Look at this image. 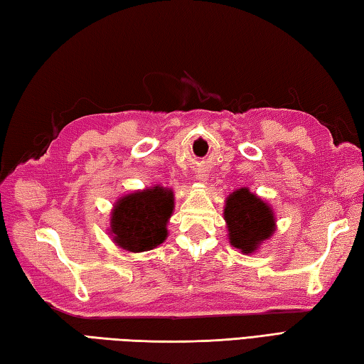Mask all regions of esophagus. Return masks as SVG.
I'll use <instances>...</instances> for the list:
<instances>
[{
    "label": "esophagus",
    "instance_id": "esophagus-1",
    "mask_svg": "<svg viewBox=\"0 0 364 364\" xmlns=\"http://www.w3.org/2000/svg\"><path fill=\"white\" fill-rule=\"evenodd\" d=\"M197 180L198 181H206V176L205 175H197Z\"/></svg>",
    "mask_w": 364,
    "mask_h": 364
}]
</instances>
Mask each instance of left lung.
Segmentation results:
<instances>
[{"instance_id":"obj_1","label":"left lung","mask_w":364,"mask_h":364,"mask_svg":"<svg viewBox=\"0 0 364 364\" xmlns=\"http://www.w3.org/2000/svg\"><path fill=\"white\" fill-rule=\"evenodd\" d=\"M224 219L230 245L246 255L257 252L276 232L272 205L247 188H240L229 194L224 206Z\"/></svg>"}]
</instances>
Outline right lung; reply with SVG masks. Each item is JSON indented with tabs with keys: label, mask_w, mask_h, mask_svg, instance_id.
Here are the masks:
<instances>
[{
	"label": "right lung",
	"mask_w": 364,
	"mask_h": 364,
	"mask_svg": "<svg viewBox=\"0 0 364 364\" xmlns=\"http://www.w3.org/2000/svg\"><path fill=\"white\" fill-rule=\"evenodd\" d=\"M173 210V191L159 184L119 197L110 216L109 233L113 243L127 252L158 247L167 238Z\"/></svg>",
	"instance_id": "right-lung-1"
}]
</instances>
